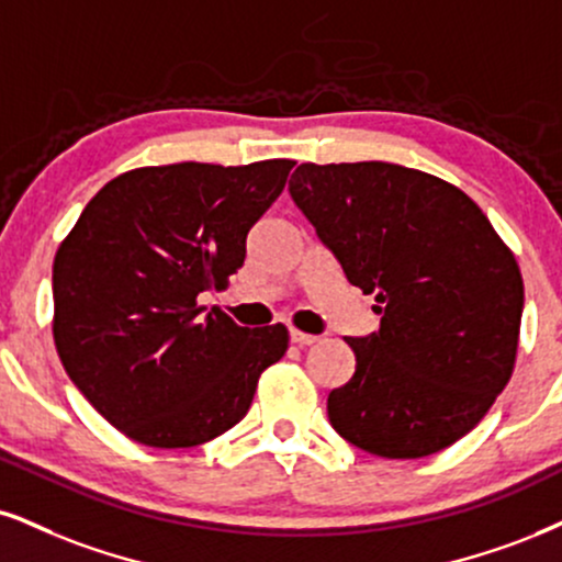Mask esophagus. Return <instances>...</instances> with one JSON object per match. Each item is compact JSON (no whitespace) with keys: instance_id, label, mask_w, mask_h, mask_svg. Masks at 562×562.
I'll return each instance as SVG.
<instances>
[{"instance_id":"1","label":"esophagus","mask_w":562,"mask_h":562,"mask_svg":"<svg viewBox=\"0 0 562 562\" xmlns=\"http://www.w3.org/2000/svg\"><path fill=\"white\" fill-rule=\"evenodd\" d=\"M289 338H292V344H296V346H313V344L321 341V336L304 334V330H296V328H292V334H289Z\"/></svg>"}]
</instances>
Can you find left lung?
I'll return each mask as SVG.
<instances>
[{
	"mask_svg": "<svg viewBox=\"0 0 562 562\" xmlns=\"http://www.w3.org/2000/svg\"><path fill=\"white\" fill-rule=\"evenodd\" d=\"M289 192L383 315L375 334L346 338L357 370L330 391V425L383 459L453 446L514 375V252L467 192L398 164H302Z\"/></svg>",
	"mask_w": 562,
	"mask_h": 562,
	"instance_id": "1",
	"label": "left lung"
}]
</instances>
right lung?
<instances>
[{
	"label": "right lung",
	"instance_id": "obj_1",
	"mask_svg": "<svg viewBox=\"0 0 562 562\" xmlns=\"http://www.w3.org/2000/svg\"><path fill=\"white\" fill-rule=\"evenodd\" d=\"M294 161L169 164L95 192L54 258V344L109 425L150 448H192L245 417L289 330L241 328L198 296L245 262L247 232Z\"/></svg>",
	"mask_w": 562,
	"mask_h": 562
}]
</instances>
